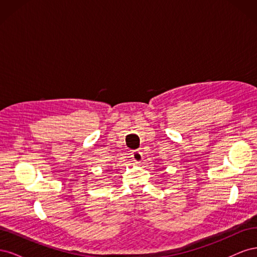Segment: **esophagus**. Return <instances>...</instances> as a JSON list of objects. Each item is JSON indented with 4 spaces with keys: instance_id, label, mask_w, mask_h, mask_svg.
Returning <instances> with one entry per match:
<instances>
[{
    "instance_id": "34e87169",
    "label": "esophagus",
    "mask_w": 257,
    "mask_h": 257,
    "mask_svg": "<svg viewBox=\"0 0 257 257\" xmlns=\"http://www.w3.org/2000/svg\"><path fill=\"white\" fill-rule=\"evenodd\" d=\"M132 158H133V160L136 162V163H141L144 159V155H143V152L141 150H135L132 152Z\"/></svg>"
}]
</instances>
